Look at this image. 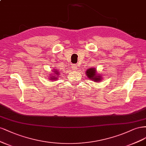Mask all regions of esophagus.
Wrapping results in <instances>:
<instances>
[{"instance_id":"obj_1","label":"esophagus","mask_w":146,"mask_h":146,"mask_svg":"<svg viewBox=\"0 0 146 146\" xmlns=\"http://www.w3.org/2000/svg\"><path fill=\"white\" fill-rule=\"evenodd\" d=\"M72 69H73V70H76V69H77V68H78V67H77V65H76V64H73V65H72Z\"/></svg>"}]
</instances>
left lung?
Segmentation results:
<instances>
[{"label":"left lung","instance_id":"1","mask_svg":"<svg viewBox=\"0 0 146 146\" xmlns=\"http://www.w3.org/2000/svg\"><path fill=\"white\" fill-rule=\"evenodd\" d=\"M86 74L88 79H91L95 82L101 81V80H102L101 75L96 74V70L95 68L88 69L86 72Z\"/></svg>","mask_w":146,"mask_h":146}]
</instances>
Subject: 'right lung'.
Instances as JSON below:
<instances>
[{
	"label": "right lung",
	"mask_w": 146,
	"mask_h": 146,
	"mask_svg": "<svg viewBox=\"0 0 146 146\" xmlns=\"http://www.w3.org/2000/svg\"><path fill=\"white\" fill-rule=\"evenodd\" d=\"M54 71H55V72H54V73L55 75H59V72H58L57 70H54ZM56 74H57L56 75ZM51 75H52V74H51ZM53 76V78H51V79H52V81H53L54 79H56V76H54H54Z\"/></svg>",
	"instance_id": "add662e5"
}]
</instances>
